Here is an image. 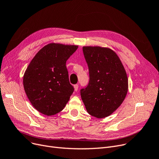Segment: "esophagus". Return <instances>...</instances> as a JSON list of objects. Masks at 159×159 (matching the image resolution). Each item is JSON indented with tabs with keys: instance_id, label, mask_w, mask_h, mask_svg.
Segmentation results:
<instances>
[{
	"instance_id": "34e87169",
	"label": "esophagus",
	"mask_w": 159,
	"mask_h": 159,
	"mask_svg": "<svg viewBox=\"0 0 159 159\" xmlns=\"http://www.w3.org/2000/svg\"><path fill=\"white\" fill-rule=\"evenodd\" d=\"M78 89H79V85L78 84L74 85V89H75V92H77L78 90Z\"/></svg>"
}]
</instances>
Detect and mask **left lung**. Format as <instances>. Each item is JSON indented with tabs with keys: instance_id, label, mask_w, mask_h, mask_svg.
I'll use <instances>...</instances> for the list:
<instances>
[{
	"instance_id": "1",
	"label": "left lung",
	"mask_w": 159,
	"mask_h": 159,
	"mask_svg": "<svg viewBox=\"0 0 159 159\" xmlns=\"http://www.w3.org/2000/svg\"><path fill=\"white\" fill-rule=\"evenodd\" d=\"M89 81L80 95L87 112L98 118L111 115L122 104L128 92V78L119 57L113 50L84 46Z\"/></svg>"
}]
</instances>
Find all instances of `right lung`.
<instances>
[{
	"label": "right lung",
	"instance_id": "add662e5",
	"mask_svg": "<svg viewBox=\"0 0 159 159\" xmlns=\"http://www.w3.org/2000/svg\"><path fill=\"white\" fill-rule=\"evenodd\" d=\"M78 45L51 43L31 60L23 76V86L31 104L38 112L52 116L61 111L74 88L70 83L66 61Z\"/></svg>",
	"mask_w": 159,
	"mask_h": 159
}]
</instances>
